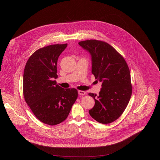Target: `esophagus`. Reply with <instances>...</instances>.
I'll return each mask as SVG.
<instances>
[{
  "label": "esophagus",
  "instance_id": "obj_1",
  "mask_svg": "<svg viewBox=\"0 0 160 160\" xmlns=\"http://www.w3.org/2000/svg\"><path fill=\"white\" fill-rule=\"evenodd\" d=\"M78 94L80 95H86V92L84 91H78Z\"/></svg>",
  "mask_w": 160,
  "mask_h": 160
}]
</instances>
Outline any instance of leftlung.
Segmentation results:
<instances>
[{
  "label": "left lung",
  "instance_id": "left-lung-1",
  "mask_svg": "<svg viewBox=\"0 0 160 160\" xmlns=\"http://www.w3.org/2000/svg\"><path fill=\"white\" fill-rule=\"evenodd\" d=\"M78 44L91 54L92 73L102 82L95 106L89 113L95 121L107 124L114 122L123 113L132 94V84L127 63L120 53L106 42L90 39Z\"/></svg>",
  "mask_w": 160,
  "mask_h": 160
}]
</instances>
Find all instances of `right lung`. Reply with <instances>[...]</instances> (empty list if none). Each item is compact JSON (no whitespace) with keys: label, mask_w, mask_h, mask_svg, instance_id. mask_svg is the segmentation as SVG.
Segmentation results:
<instances>
[{"label":"right lung","mask_w":160,"mask_h":160,"mask_svg":"<svg viewBox=\"0 0 160 160\" xmlns=\"http://www.w3.org/2000/svg\"><path fill=\"white\" fill-rule=\"evenodd\" d=\"M67 44L39 48L27 61L23 74L24 98L41 122L56 125L68 117L78 97L74 88L63 89L56 84L57 62Z\"/></svg>","instance_id":"obj_1"}]
</instances>
